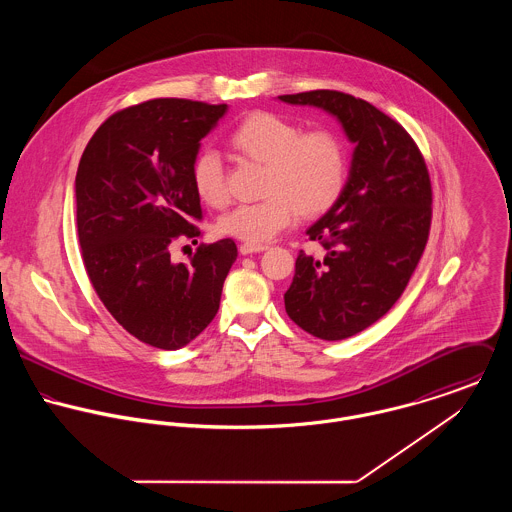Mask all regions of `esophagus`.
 <instances>
[{
	"label": "esophagus",
	"instance_id": "1",
	"mask_svg": "<svg viewBox=\"0 0 512 512\" xmlns=\"http://www.w3.org/2000/svg\"><path fill=\"white\" fill-rule=\"evenodd\" d=\"M238 250H240V254L248 256V254H256V252H264V250H268V246H266V244H248V242H242Z\"/></svg>",
	"mask_w": 512,
	"mask_h": 512
}]
</instances>
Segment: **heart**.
Wrapping results in <instances>:
<instances>
[{"instance_id":"heart-1","label":"heart","mask_w":512,"mask_h":512,"mask_svg":"<svg viewBox=\"0 0 512 512\" xmlns=\"http://www.w3.org/2000/svg\"><path fill=\"white\" fill-rule=\"evenodd\" d=\"M230 147L244 159L264 165L262 199L238 205L219 219L222 234L262 244L284 230L295 211L305 219L325 215L343 195L349 177V155L331 130L303 132L297 124L272 114L250 112L228 136ZM191 183L209 207L228 199L219 155L203 149L191 163Z\"/></svg>"}]
</instances>
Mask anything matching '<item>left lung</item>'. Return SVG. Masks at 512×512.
Returning a JSON list of instances; mask_svg holds the SVG:
<instances>
[{
    "mask_svg": "<svg viewBox=\"0 0 512 512\" xmlns=\"http://www.w3.org/2000/svg\"><path fill=\"white\" fill-rule=\"evenodd\" d=\"M278 98L325 110L355 144L341 199L307 228L325 256L301 250L284 293L295 325L341 341L378 321L406 290L430 234L428 167L410 134L366 100L337 90Z\"/></svg>",
    "mask_w": 512,
    "mask_h": 512,
    "instance_id": "8db88e82",
    "label": "left lung"
}]
</instances>
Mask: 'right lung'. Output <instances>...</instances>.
<instances>
[{"label":"right lung","mask_w":512,"mask_h":512,"mask_svg":"<svg viewBox=\"0 0 512 512\" xmlns=\"http://www.w3.org/2000/svg\"><path fill=\"white\" fill-rule=\"evenodd\" d=\"M226 110L183 98L130 106L94 132L78 163L76 228L86 274L112 317L155 349H181L215 319L238 256L230 238L201 244L189 266L169 254L179 236L201 234L191 163Z\"/></svg>","instance_id":"1"}]
</instances>
